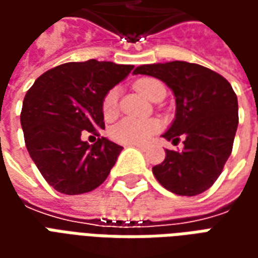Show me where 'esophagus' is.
I'll return each instance as SVG.
<instances>
[{
	"label": "esophagus",
	"instance_id": "1",
	"mask_svg": "<svg viewBox=\"0 0 258 258\" xmlns=\"http://www.w3.org/2000/svg\"><path fill=\"white\" fill-rule=\"evenodd\" d=\"M131 146H135L137 149H140V151H142V152L146 151V146L145 145H138V144H135V145H131Z\"/></svg>",
	"mask_w": 258,
	"mask_h": 258
}]
</instances>
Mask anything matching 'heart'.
I'll use <instances>...</instances> for the list:
<instances>
[{"label": "heart", "mask_w": 258, "mask_h": 258, "mask_svg": "<svg viewBox=\"0 0 258 258\" xmlns=\"http://www.w3.org/2000/svg\"><path fill=\"white\" fill-rule=\"evenodd\" d=\"M135 90L148 99H152L159 87H163L160 81L155 79H142L135 83ZM118 112V90L112 88L106 92L102 101V113L106 120L116 117ZM160 128L156 120H140V118L125 117L114 124L110 130V137L118 144L135 145L146 144Z\"/></svg>", "instance_id": "obj_1"}]
</instances>
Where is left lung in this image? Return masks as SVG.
Segmentation results:
<instances>
[{
	"label": "left lung",
	"instance_id": "left-lung-1",
	"mask_svg": "<svg viewBox=\"0 0 258 258\" xmlns=\"http://www.w3.org/2000/svg\"><path fill=\"white\" fill-rule=\"evenodd\" d=\"M134 74L156 77L173 91L175 118L163 138L175 145L184 137V149H166V159L152 168L153 175L175 195L207 190L232 152L238 128V98L231 84L210 69L182 60L142 64Z\"/></svg>",
	"mask_w": 258,
	"mask_h": 258
}]
</instances>
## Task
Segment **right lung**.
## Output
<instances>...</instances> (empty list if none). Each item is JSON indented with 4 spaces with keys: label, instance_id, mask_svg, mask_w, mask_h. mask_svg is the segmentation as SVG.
I'll return each instance as SVG.
<instances>
[{
    "label": "right lung",
    "instance_id": "obj_1",
    "mask_svg": "<svg viewBox=\"0 0 258 258\" xmlns=\"http://www.w3.org/2000/svg\"><path fill=\"white\" fill-rule=\"evenodd\" d=\"M133 69L95 59L69 62L41 74L27 91L20 113L26 148L53 189L85 194L107 178L123 148L105 137L90 145L81 135L105 128L103 96Z\"/></svg>",
    "mask_w": 258,
    "mask_h": 258
}]
</instances>
